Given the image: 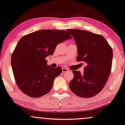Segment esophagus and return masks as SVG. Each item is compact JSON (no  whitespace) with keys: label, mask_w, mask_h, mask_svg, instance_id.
<instances>
[{"label":"esophagus","mask_w":125,"mask_h":125,"mask_svg":"<svg viewBox=\"0 0 125 125\" xmlns=\"http://www.w3.org/2000/svg\"><path fill=\"white\" fill-rule=\"evenodd\" d=\"M67 72H69V69H67V68H66V67L62 68V72L63 73H66Z\"/></svg>","instance_id":"esophagus-1"}]
</instances>
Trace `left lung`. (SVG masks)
<instances>
[{
    "label": "left lung",
    "mask_w": 125,
    "mask_h": 125,
    "mask_svg": "<svg viewBox=\"0 0 125 125\" xmlns=\"http://www.w3.org/2000/svg\"><path fill=\"white\" fill-rule=\"evenodd\" d=\"M67 31L76 43L77 61L86 63L83 74L73 71L74 78L69 83V87L77 96L92 97L100 92L108 80L112 67L113 50L100 34L80 29Z\"/></svg>",
    "instance_id": "left-lung-1"
}]
</instances>
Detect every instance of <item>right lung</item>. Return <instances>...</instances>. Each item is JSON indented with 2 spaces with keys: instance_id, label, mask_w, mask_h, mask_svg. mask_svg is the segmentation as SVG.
Returning <instances> with one entry per match:
<instances>
[{
  "instance_id": "add662e5",
  "label": "right lung",
  "mask_w": 125,
  "mask_h": 125,
  "mask_svg": "<svg viewBox=\"0 0 125 125\" xmlns=\"http://www.w3.org/2000/svg\"><path fill=\"white\" fill-rule=\"evenodd\" d=\"M67 31L44 29L23 36L19 40L11 59L17 86L31 97H40L51 91L53 81L62 73L47 65L45 58L53 53L56 45L72 39Z\"/></svg>"
}]
</instances>
